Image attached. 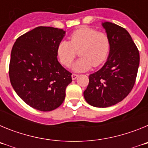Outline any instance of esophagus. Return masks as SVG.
<instances>
[{"instance_id": "1", "label": "esophagus", "mask_w": 148, "mask_h": 148, "mask_svg": "<svg viewBox=\"0 0 148 148\" xmlns=\"http://www.w3.org/2000/svg\"><path fill=\"white\" fill-rule=\"evenodd\" d=\"M78 76V74H75V73H73V75H72V79H73V80H75V78H76Z\"/></svg>"}]
</instances>
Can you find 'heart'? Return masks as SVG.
Wrapping results in <instances>:
<instances>
[{
    "instance_id": "heart-1",
    "label": "heart",
    "mask_w": 148,
    "mask_h": 148,
    "mask_svg": "<svg viewBox=\"0 0 148 148\" xmlns=\"http://www.w3.org/2000/svg\"><path fill=\"white\" fill-rule=\"evenodd\" d=\"M69 40L58 44L57 53L61 64L70 66L78 52L80 58L73 65L74 71H86L92 66H99L105 61L110 50L108 35L90 27L75 30L70 35Z\"/></svg>"
}]
</instances>
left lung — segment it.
Instances as JSON below:
<instances>
[{"instance_id":"obj_1","label":"left lung","mask_w":148,"mask_h":148,"mask_svg":"<svg viewBox=\"0 0 148 148\" xmlns=\"http://www.w3.org/2000/svg\"><path fill=\"white\" fill-rule=\"evenodd\" d=\"M102 26L110 40L109 56L99 71L89 75V84L84 92L86 101L96 108L114 105L130 93L140 59L138 48L125 28L110 22Z\"/></svg>"}]
</instances>
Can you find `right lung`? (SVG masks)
Wrapping results in <instances>:
<instances>
[{
  "instance_id": "right-lung-1",
  "label": "right lung",
  "mask_w": 148,
  "mask_h": 148,
  "mask_svg": "<svg viewBox=\"0 0 148 148\" xmlns=\"http://www.w3.org/2000/svg\"><path fill=\"white\" fill-rule=\"evenodd\" d=\"M64 35L61 29L38 27L20 36L13 45L10 82L18 96L34 109L53 110L64 100L72 73L57 58V47Z\"/></svg>"
}]
</instances>
